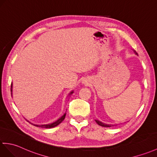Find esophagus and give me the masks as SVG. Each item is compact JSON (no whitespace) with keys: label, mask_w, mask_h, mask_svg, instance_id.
Returning a JSON list of instances; mask_svg holds the SVG:
<instances>
[{"label":"esophagus","mask_w":157,"mask_h":157,"mask_svg":"<svg viewBox=\"0 0 157 157\" xmlns=\"http://www.w3.org/2000/svg\"><path fill=\"white\" fill-rule=\"evenodd\" d=\"M82 83L83 84H84V85H87V84H89V82H88V80H87V79H83L82 80Z\"/></svg>","instance_id":"34e87169"}]
</instances>
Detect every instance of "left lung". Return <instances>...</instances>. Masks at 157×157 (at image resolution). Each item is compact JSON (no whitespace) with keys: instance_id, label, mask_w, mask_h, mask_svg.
Instances as JSON below:
<instances>
[{"instance_id":"1","label":"left lung","mask_w":157,"mask_h":157,"mask_svg":"<svg viewBox=\"0 0 157 157\" xmlns=\"http://www.w3.org/2000/svg\"><path fill=\"white\" fill-rule=\"evenodd\" d=\"M133 51H134V53H135L136 56H138V53H136V51L135 50H133ZM95 121L98 125H100L101 126H103V127H112L113 126H115L114 124H105L104 122H101V121H100V120H95Z\"/></svg>"}]
</instances>
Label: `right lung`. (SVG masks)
I'll list each match as a JSON object with an SVG mask.
<instances>
[{
    "instance_id": "1",
    "label": "right lung",
    "mask_w": 157,
    "mask_h": 157,
    "mask_svg": "<svg viewBox=\"0 0 157 157\" xmlns=\"http://www.w3.org/2000/svg\"><path fill=\"white\" fill-rule=\"evenodd\" d=\"M10 91H11V96H13V83H11V87H10ZM73 93H74V90H72L71 92H70V93L68 94V96L71 95ZM65 115H66V113H65V114L63 116H62L61 117H60L59 119H57L56 121H55V122L51 123V124H33L34 126H37V127H41V128H53V127H56L57 125H59L61 122H63V120L65 119Z\"/></svg>"
}]
</instances>
